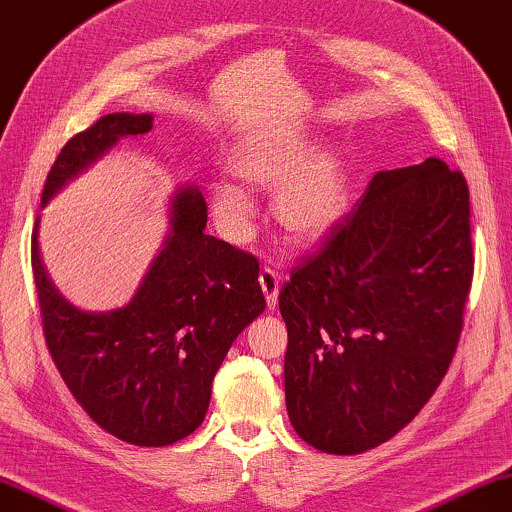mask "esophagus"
Masks as SVG:
<instances>
[{"label": "esophagus", "mask_w": 512, "mask_h": 512, "mask_svg": "<svg viewBox=\"0 0 512 512\" xmlns=\"http://www.w3.org/2000/svg\"><path fill=\"white\" fill-rule=\"evenodd\" d=\"M259 285H262L266 304H269V308H276V304H278V290H280L278 271H273L271 266H264V269L259 271Z\"/></svg>", "instance_id": "34e87169"}]
</instances>
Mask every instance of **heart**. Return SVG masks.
<instances>
[{
	"label": "heart",
	"instance_id": "obj_1",
	"mask_svg": "<svg viewBox=\"0 0 512 512\" xmlns=\"http://www.w3.org/2000/svg\"><path fill=\"white\" fill-rule=\"evenodd\" d=\"M234 174L273 190V213L297 241L325 236L348 208V171L334 150L311 153V141L299 132H280L241 143L232 155ZM215 220L229 239L241 241L255 218V201L236 178L211 185Z\"/></svg>",
	"mask_w": 512,
	"mask_h": 512
}]
</instances>
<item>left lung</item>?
<instances>
[{
    "label": "left lung",
    "instance_id": "left-lung-1",
    "mask_svg": "<svg viewBox=\"0 0 512 512\" xmlns=\"http://www.w3.org/2000/svg\"><path fill=\"white\" fill-rule=\"evenodd\" d=\"M471 280L462 171L438 157L378 171L278 294L294 431L329 455L390 441L448 373Z\"/></svg>",
    "mask_w": 512,
    "mask_h": 512
}]
</instances>
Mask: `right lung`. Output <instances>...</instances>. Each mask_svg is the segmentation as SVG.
Listing matches in <instances>:
<instances>
[{
  "instance_id": "right-lung-1",
  "label": "right lung",
  "mask_w": 512,
  "mask_h": 512,
  "mask_svg": "<svg viewBox=\"0 0 512 512\" xmlns=\"http://www.w3.org/2000/svg\"><path fill=\"white\" fill-rule=\"evenodd\" d=\"M153 115L111 113L71 136L43 185L41 204ZM206 201L185 187L171 206V232L125 308L83 313L43 269L37 229L32 271L43 336L60 376L99 427L120 441L162 448L204 422L213 378L234 338L266 308L255 255L208 236Z\"/></svg>"
}]
</instances>
